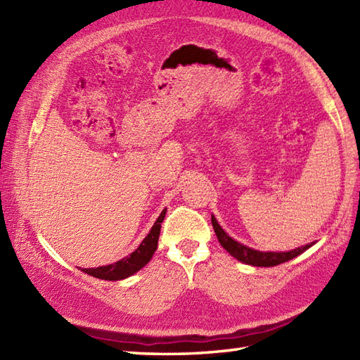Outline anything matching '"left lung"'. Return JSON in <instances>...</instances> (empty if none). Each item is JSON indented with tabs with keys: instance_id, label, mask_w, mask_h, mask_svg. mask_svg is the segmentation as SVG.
I'll list each match as a JSON object with an SVG mask.
<instances>
[{
	"instance_id": "8db88e82",
	"label": "left lung",
	"mask_w": 360,
	"mask_h": 360,
	"mask_svg": "<svg viewBox=\"0 0 360 360\" xmlns=\"http://www.w3.org/2000/svg\"><path fill=\"white\" fill-rule=\"evenodd\" d=\"M212 226H213V229H215L217 238H218L221 246H223L232 257H235L236 259H240V262L250 264V266H262V267L263 266L264 267L277 266V264H281L285 262H289V259L295 258L297 255H300L302 252H304L308 248L312 246V244H307V246L297 248V249L289 250V252H259V250L250 249L248 246H244V244L232 240L231 236H229L223 231V229H221V226L217 223V219L213 215H212Z\"/></svg>"
}]
</instances>
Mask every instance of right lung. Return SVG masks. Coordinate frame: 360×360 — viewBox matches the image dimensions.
Returning <instances> with one entry per match:
<instances>
[{
    "label": "right lung",
    "instance_id": "1",
    "mask_svg": "<svg viewBox=\"0 0 360 360\" xmlns=\"http://www.w3.org/2000/svg\"><path fill=\"white\" fill-rule=\"evenodd\" d=\"M165 212L167 209L162 210V213H160L159 218L156 219L155 226L151 227L150 233L145 236L143 241L141 243V246L137 248L131 255L122 258L119 262L108 266H101V267H94V269H82V271L88 275H93L96 278L116 281V280L127 278L129 275H133L134 272L142 269V267L150 262L153 254H155V250L158 249L160 223H162L165 218Z\"/></svg>",
    "mask_w": 360,
    "mask_h": 360
}]
</instances>
